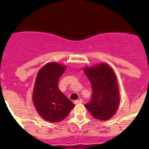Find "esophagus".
<instances>
[{"label": "esophagus", "mask_w": 149, "mask_h": 149, "mask_svg": "<svg viewBox=\"0 0 149 149\" xmlns=\"http://www.w3.org/2000/svg\"><path fill=\"white\" fill-rule=\"evenodd\" d=\"M83 103V100L79 99V100H75L74 104H82Z\"/></svg>", "instance_id": "esophagus-1"}]
</instances>
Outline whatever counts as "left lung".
Returning <instances> with one entry per match:
<instances>
[{"mask_svg":"<svg viewBox=\"0 0 149 149\" xmlns=\"http://www.w3.org/2000/svg\"><path fill=\"white\" fill-rule=\"evenodd\" d=\"M84 72L91 81L93 90L91 101L85 104L86 108L96 119L108 120L116 113L120 103L114 72L104 63L85 68Z\"/></svg>","mask_w":149,"mask_h":149,"instance_id":"obj_1","label":"left lung"}]
</instances>
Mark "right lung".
<instances>
[{
	"instance_id": "obj_1",
	"label": "right lung",
	"mask_w": 149,
	"mask_h": 149,
	"mask_svg": "<svg viewBox=\"0 0 149 149\" xmlns=\"http://www.w3.org/2000/svg\"><path fill=\"white\" fill-rule=\"evenodd\" d=\"M65 66L50 63L43 66L36 77L33 103L39 115L50 122L65 119L75 106L58 89V80Z\"/></svg>"
}]
</instances>
